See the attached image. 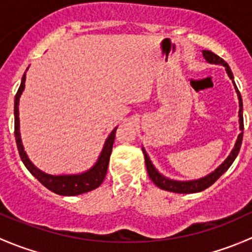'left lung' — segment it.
<instances>
[{
  "mask_svg": "<svg viewBox=\"0 0 252 252\" xmlns=\"http://www.w3.org/2000/svg\"><path fill=\"white\" fill-rule=\"evenodd\" d=\"M202 56L206 60V62L211 63V64H220L223 65L225 68V72H227L228 77L232 79L233 85H234V89L236 91V95H238V100H239V129L240 130H244V119H243V100H241V95L239 93L238 88H236L235 83H234V77H233V73L230 70L229 65L228 63L225 62L224 60L217 56L216 53L211 52V51L204 50L202 51ZM241 141H243V133H240L238 135V139H236L234 147H233L232 152L229 154V156L217 167L213 172H211L210 174H207L206 177L200 178V179H194V180H175V179H171V178L164 177L163 174L159 173L158 171L156 169V167L154 166L152 161L150 159L149 155H147L146 150L142 147V152H144L145 156V164H146L147 168V173H149L150 179L162 190H167V191H172V192H178V194H192V192H200L202 190L207 189L208 187L213 184L218 178L220 177L224 172L228 171L232 163L234 162V159L236 158L239 154V150H240L241 146Z\"/></svg>",
  "mask_w": 252,
  "mask_h": 252,
  "instance_id": "obj_1",
  "label": "left lung"
}]
</instances>
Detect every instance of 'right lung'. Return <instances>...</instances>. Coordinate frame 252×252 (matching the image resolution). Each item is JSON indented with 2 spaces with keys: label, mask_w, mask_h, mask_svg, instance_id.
<instances>
[{
  "label": "right lung",
  "mask_w": 252,
  "mask_h": 252,
  "mask_svg": "<svg viewBox=\"0 0 252 252\" xmlns=\"http://www.w3.org/2000/svg\"><path fill=\"white\" fill-rule=\"evenodd\" d=\"M25 73L24 75H23L22 83H20L19 89H18L17 91L16 98H14V135H16L18 151H19L20 158H22L24 166L27 167L28 171L34 175L44 187H46L48 190L53 191L55 194L63 195V196H75V195L84 194V192L91 191V190L98 188L102 184L103 179H105L106 177V173H107L108 162H110V156L112 152V147H113L117 126L111 131L110 135L107 136L97 161H96V163L94 164L90 169L78 174L55 175L45 173L44 171L37 168V167L30 161L27 152H25L24 146H23L22 144V138H20L19 108H18V106H19L20 96H22L25 88V79H27Z\"/></svg>",
  "instance_id": "right-lung-1"
}]
</instances>
